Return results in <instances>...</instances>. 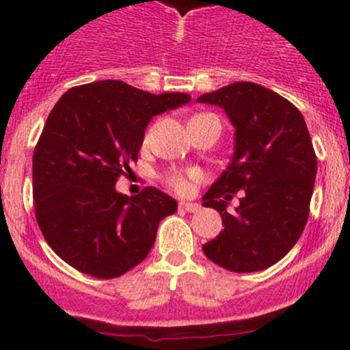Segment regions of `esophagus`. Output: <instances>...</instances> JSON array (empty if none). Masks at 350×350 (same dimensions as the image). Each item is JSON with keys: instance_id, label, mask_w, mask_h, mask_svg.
I'll use <instances>...</instances> for the list:
<instances>
[{"instance_id": "34e87169", "label": "esophagus", "mask_w": 350, "mask_h": 350, "mask_svg": "<svg viewBox=\"0 0 350 350\" xmlns=\"http://www.w3.org/2000/svg\"><path fill=\"white\" fill-rule=\"evenodd\" d=\"M179 208H183V210L188 211V213H196V211L201 210L200 204L189 203V201H181V203H179Z\"/></svg>"}]
</instances>
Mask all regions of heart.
<instances>
[{"instance_id":"obj_1","label":"heart","mask_w":350,"mask_h":350,"mask_svg":"<svg viewBox=\"0 0 350 350\" xmlns=\"http://www.w3.org/2000/svg\"><path fill=\"white\" fill-rule=\"evenodd\" d=\"M196 172H181V171H169L162 176V181L167 185L176 193H186L189 188V181L196 178Z\"/></svg>"}]
</instances>
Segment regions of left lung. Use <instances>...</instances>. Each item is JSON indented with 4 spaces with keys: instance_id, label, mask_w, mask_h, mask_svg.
Listing matches in <instances>:
<instances>
[{
    "instance_id": "left-lung-1",
    "label": "left lung",
    "mask_w": 350,
    "mask_h": 350,
    "mask_svg": "<svg viewBox=\"0 0 350 350\" xmlns=\"http://www.w3.org/2000/svg\"><path fill=\"white\" fill-rule=\"evenodd\" d=\"M225 109L235 126V154L203 196L220 211L224 230L204 256L232 273H256L283 259L310 215L317 155L299 109L281 94L241 81L198 98ZM243 193L232 214L228 200Z\"/></svg>"
}]
</instances>
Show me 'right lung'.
<instances>
[{
    "mask_svg": "<svg viewBox=\"0 0 350 350\" xmlns=\"http://www.w3.org/2000/svg\"><path fill=\"white\" fill-rule=\"evenodd\" d=\"M189 101L105 79L70 88L52 108L33 150L35 217L74 269L111 280L146 259L178 203L152 186L126 196L115 185L139 159L152 116Z\"/></svg>",
    "mask_w": 350,
    "mask_h": 350,
    "instance_id": "1",
    "label": "right lung"
}]
</instances>
